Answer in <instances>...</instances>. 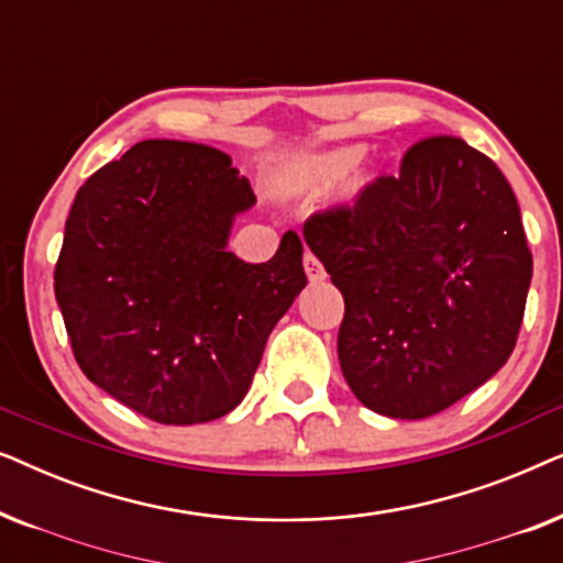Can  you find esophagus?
I'll list each match as a JSON object with an SVG mask.
<instances>
[{
    "label": "esophagus",
    "mask_w": 563,
    "mask_h": 563,
    "mask_svg": "<svg viewBox=\"0 0 563 563\" xmlns=\"http://www.w3.org/2000/svg\"><path fill=\"white\" fill-rule=\"evenodd\" d=\"M305 272H307V276H310L312 284L325 279V268H322V264L312 256V253H305Z\"/></svg>",
    "instance_id": "34e87169"
}]
</instances>
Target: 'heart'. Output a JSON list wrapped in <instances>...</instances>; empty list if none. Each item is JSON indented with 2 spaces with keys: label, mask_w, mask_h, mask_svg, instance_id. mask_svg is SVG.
Listing matches in <instances>:
<instances>
[{
  "label": "heart",
  "mask_w": 563,
  "mask_h": 563,
  "mask_svg": "<svg viewBox=\"0 0 563 563\" xmlns=\"http://www.w3.org/2000/svg\"><path fill=\"white\" fill-rule=\"evenodd\" d=\"M343 161H345V158H333V161H328V164H325V172H338V168L343 166Z\"/></svg>",
  "instance_id": "b5f03b06"
}]
</instances>
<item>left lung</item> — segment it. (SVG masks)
<instances>
[{"label": "left lung", "mask_w": 563, "mask_h": 563, "mask_svg": "<svg viewBox=\"0 0 563 563\" xmlns=\"http://www.w3.org/2000/svg\"><path fill=\"white\" fill-rule=\"evenodd\" d=\"M302 233L343 295L338 358L368 410L430 418L510 358L533 253L505 174L461 137L412 143Z\"/></svg>", "instance_id": "left-lung-1"}]
</instances>
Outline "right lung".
<instances>
[{
    "label": "right lung",
    "mask_w": 563,
    "mask_h": 563,
    "mask_svg": "<svg viewBox=\"0 0 563 563\" xmlns=\"http://www.w3.org/2000/svg\"><path fill=\"white\" fill-rule=\"evenodd\" d=\"M256 202L228 153L141 141L76 191L53 289L89 382L164 426L241 405L266 338L305 289L302 241L266 264L228 251Z\"/></svg>",
    "instance_id": "obj_1"
}]
</instances>
